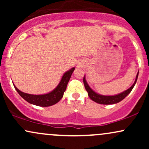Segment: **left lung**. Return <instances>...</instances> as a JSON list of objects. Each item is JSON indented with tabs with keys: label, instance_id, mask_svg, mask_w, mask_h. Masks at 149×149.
I'll return each mask as SVG.
<instances>
[{
	"label": "left lung",
	"instance_id": "obj_1",
	"mask_svg": "<svg viewBox=\"0 0 149 149\" xmlns=\"http://www.w3.org/2000/svg\"><path fill=\"white\" fill-rule=\"evenodd\" d=\"M138 75H139V71H138L137 74H136V79L134 80V83H133V85L130 88L127 89L125 91L121 92V93L118 94V95H113V96H107V95H100V94L97 93L96 92L94 91L93 90H92L91 88L89 86V85L87 83L86 80H85V77L84 76L83 78V83H84L85 88L86 89L87 92H88V96L90 97V98L91 99L92 101L97 102V103L100 104H117L118 102L124 100L126 97L130 93L133 88H134V85L136 84V80H137Z\"/></svg>",
	"mask_w": 149,
	"mask_h": 149
}]
</instances>
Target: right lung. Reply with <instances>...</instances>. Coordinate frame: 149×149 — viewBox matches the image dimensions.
I'll list each match as a JSON object with an SVG mask.
<instances>
[{
	"instance_id": "1",
	"label": "right lung",
	"mask_w": 149,
	"mask_h": 149,
	"mask_svg": "<svg viewBox=\"0 0 149 149\" xmlns=\"http://www.w3.org/2000/svg\"><path fill=\"white\" fill-rule=\"evenodd\" d=\"M74 70L75 67H73L66 71V72H65L62 77H61V79L57 86L52 91L49 92L47 94H44V95H31V94H27L20 91L19 89L17 88V87L15 86V85L14 87L17 92L19 93V95L24 100L28 102L29 103L36 106H38V107H50V106L57 104L62 98L63 95H64V92L66 90V86H67L68 83H69L71 75H72Z\"/></svg>"
}]
</instances>
